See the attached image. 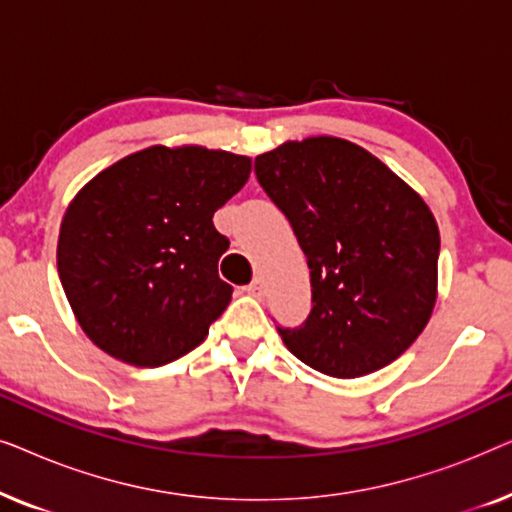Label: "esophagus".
I'll list each match as a JSON object with an SVG mask.
<instances>
[{
    "mask_svg": "<svg viewBox=\"0 0 512 512\" xmlns=\"http://www.w3.org/2000/svg\"><path fill=\"white\" fill-rule=\"evenodd\" d=\"M247 291H249V296H254V298L261 300V298L265 296V282H263L261 277H256L254 282H251V284L247 286Z\"/></svg>",
    "mask_w": 512,
    "mask_h": 512,
    "instance_id": "34e87169",
    "label": "esophagus"
}]
</instances>
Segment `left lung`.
I'll list each match as a JSON object with an SVG mask.
<instances>
[{"mask_svg": "<svg viewBox=\"0 0 512 512\" xmlns=\"http://www.w3.org/2000/svg\"><path fill=\"white\" fill-rule=\"evenodd\" d=\"M254 172L310 268L312 310L296 328L277 326L284 345L331 377L389 366L436 305L431 209L373 153L338 137L286 142L258 156Z\"/></svg>", "mask_w": 512, "mask_h": 512, "instance_id": "8db88e82", "label": "left lung"}]
</instances>
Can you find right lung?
Returning <instances> with one entry per match:
<instances>
[{
  "label": "right lung",
  "instance_id": "add662e5",
  "mask_svg": "<svg viewBox=\"0 0 512 512\" xmlns=\"http://www.w3.org/2000/svg\"><path fill=\"white\" fill-rule=\"evenodd\" d=\"M251 160L202 146H151L97 174L67 207L58 272L102 352L158 368L200 345L233 286L212 216L247 184Z\"/></svg>",
  "mask_w": 512,
  "mask_h": 512
}]
</instances>
